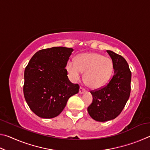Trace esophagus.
<instances>
[{"label":"esophagus","mask_w":150,"mask_h":150,"mask_svg":"<svg viewBox=\"0 0 150 150\" xmlns=\"http://www.w3.org/2000/svg\"><path fill=\"white\" fill-rule=\"evenodd\" d=\"M85 92V88H83V87H80L79 91V94H83V93H84Z\"/></svg>","instance_id":"obj_1"}]
</instances>
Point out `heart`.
<instances>
[{
    "mask_svg": "<svg viewBox=\"0 0 150 150\" xmlns=\"http://www.w3.org/2000/svg\"><path fill=\"white\" fill-rule=\"evenodd\" d=\"M70 79L78 81L82 72L87 85L93 89H98L107 84L113 72L110 59L96 53H84L77 56L75 62L69 60L66 66Z\"/></svg>",
    "mask_w": 150,
    "mask_h": 150,
    "instance_id": "heart-1",
    "label": "heart"
}]
</instances>
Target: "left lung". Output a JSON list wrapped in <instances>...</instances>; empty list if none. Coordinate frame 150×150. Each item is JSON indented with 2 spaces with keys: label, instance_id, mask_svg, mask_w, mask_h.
<instances>
[{
  "label": "left lung",
  "instance_id": "8db88e82",
  "mask_svg": "<svg viewBox=\"0 0 150 150\" xmlns=\"http://www.w3.org/2000/svg\"><path fill=\"white\" fill-rule=\"evenodd\" d=\"M106 52L112 61L114 75L105 87L91 91L93 103L87 108L91 117L98 122L117 117L125 106L131 90L132 73L126 59L112 51Z\"/></svg>",
  "mask_w": 150,
  "mask_h": 150
}]
</instances>
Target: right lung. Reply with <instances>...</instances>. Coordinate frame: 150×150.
<instances>
[{"label":"right lung","mask_w":150,"mask_h":150,"mask_svg":"<svg viewBox=\"0 0 150 150\" xmlns=\"http://www.w3.org/2000/svg\"><path fill=\"white\" fill-rule=\"evenodd\" d=\"M72 48L53 47L37 52L24 71V95L31 110L39 117L52 118L62 112L79 86L67 77L66 65Z\"/></svg>","instance_id":"1"}]
</instances>
